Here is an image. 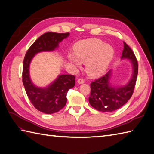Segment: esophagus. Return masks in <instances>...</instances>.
<instances>
[{
  "mask_svg": "<svg viewBox=\"0 0 154 154\" xmlns=\"http://www.w3.org/2000/svg\"><path fill=\"white\" fill-rule=\"evenodd\" d=\"M84 82H85V80H84V78H79V79L78 80V83L80 84L84 83Z\"/></svg>",
  "mask_w": 154,
  "mask_h": 154,
  "instance_id": "obj_1",
  "label": "esophagus"
}]
</instances>
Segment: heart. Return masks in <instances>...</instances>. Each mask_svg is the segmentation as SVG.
Masks as SVG:
<instances>
[{"label": "heart", "mask_w": 154, "mask_h": 154, "mask_svg": "<svg viewBox=\"0 0 154 154\" xmlns=\"http://www.w3.org/2000/svg\"><path fill=\"white\" fill-rule=\"evenodd\" d=\"M73 55H69V59L74 65L79 66L80 61L86 62V72L91 76H99L106 72L114 51L110 45L102 40L90 38L79 41L74 46ZM79 60H78L77 59Z\"/></svg>", "instance_id": "obj_1"}]
</instances>
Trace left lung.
I'll list each match as a JSON object with an SVG mask.
<instances>
[{"instance_id":"obj_1","label":"left lung","mask_w":154,"mask_h":154,"mask_svg":"<svg viewBox=\"0 0 154 154\" xmlns=\"http://www.w3.org/2000/svg\"><path fill=\"white\" fill-rule=\"evenodd\" d=\"M122 58L130 59L133 69L132 78L125 86L112 87L110 84V70L104 76L92 82L89 102L97 110L109 112L118 110L124 105L133 95L138 74V61L134 52L125 42H123Z\"/></svg>"}]
</instances>
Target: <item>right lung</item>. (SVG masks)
Here are the masks:
<instances>
[{"mask_svg": "<svg viewBox=\"0 0 154 154\" xmlns=\"http://www.w3.org/2000/svg\"><path fill=\"white\" fill-rule=\"evenodd\" d=\"M69 35V32L44 33L31 45L25 56L22 77L26 93L36 109L45 114L55 113L65 106L67 92L75 85L76 77L70 74L60 75L47 88H38L30 78V63L37 53L54 50L59 46V43Z\"/></svg>", "mask_w": 154, "mask_h": 154, "instance_id": "1", "label": "right lung"}]
</instances>
